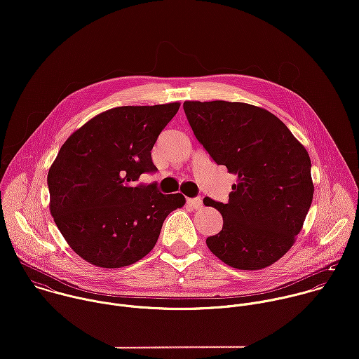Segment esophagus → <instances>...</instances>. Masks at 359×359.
Instances as JSON below:
<instances>
[{
  "label": "esophagus",
  "instance_id": "obj_1",
  "mask_svg": "<svg viewBox=\"0 0 359 359\" xmlns=\"http://www.w3.org/2000/svg\"><path fill=\"white\" fill-rule=\"evenodd\" d=\"M187 203L190 204V206H191L193 209H196V210H198V209H201V208H203V200H201V197L187 198Z\"/></svg>",
  "mask_w": 359,
  "mask_h": 359
}]
</instances>
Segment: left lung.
I'll list each match as a JSON object with an SVG mask.
<instances>
[{
  "instance_id": "1",
  "label": "left lung",
  "mask_w": 359,
  "mask_h": 359,
  "mask_svg": "<svg viewBox=\"0 0 359 359\" xmlns=\"http://www.w3.org/2000/svg\"><path fill=\"white\" fill-rule=\"evenodd\" d=\"M187 121L217 165L237 176L229 203L204 197L223 229L206 244L223 263L262 270L292 247L310 210L309 151L271 112L243 102L186 100Z\"/></svg>"
}]
</instances>
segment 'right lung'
Returning <instances> with one entry per match:
<instances>
[{"instance_id":"right-lung-1","label":"right lung","mask_w":359,"mask_h":359,"mask_svg":"<svg viewBox=\"0 0 359 359\" xmlns=\"http://www.w3.org/2000/svg\"><path fill=\"white\" fill-rule=\"evenodd\" d=\"M180 108L179 102L119 107L75 130L48 172L49 212L69 247L85 262L121 269L155 247L182 193L162 194L156 183L136 186L156 172L153 144Z\"/></svg>"}]
</instances>
